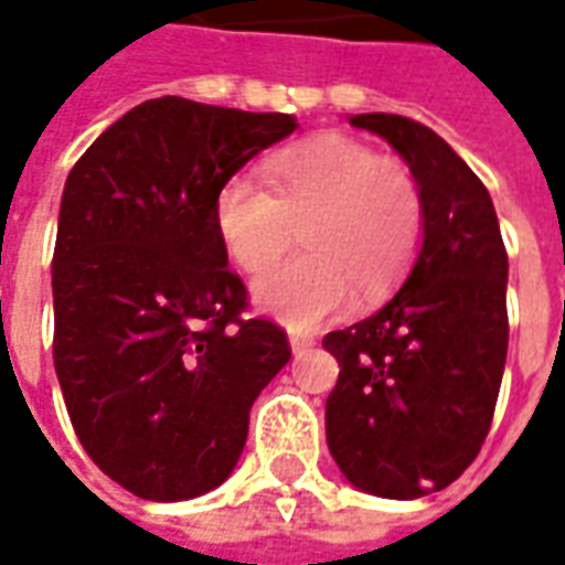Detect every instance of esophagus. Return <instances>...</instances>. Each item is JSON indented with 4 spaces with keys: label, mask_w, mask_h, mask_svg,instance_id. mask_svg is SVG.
Listing matches in <instances>:
<instances>
[{
    "label": "esophagus",
    "mask_w": 565,
    "mask_h": 565,
    "mask_svg": "<svg viewBox=\"0 0 565 565\" xmlns=\"http://www.w3.org/2000/svg\"><path fill=\"white\" fill-rule=\"evenodd\" d=\"M311 344H315V339H308V335H290V351H294L296 356H302L306 351H311Z\"/></svg>",
    "instance_id": "1"
}]
</instances>
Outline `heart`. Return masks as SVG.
Here are the masks:
<instances>
[{"label": "heart", "instance_id": "obj_1", "mask_svg": "<svg viewBox=\"0 0 565 565\" xmlns=\"http://www.w3.org/2000/svg\"><path fill=\"white\" fill-rule=\"evenodd\" d=\"M269 190L245 174L223 181L214 226L235 266H269L294 238L306 254L250 284V299L290 330L342 315L354 290L387 294L424 242V196L408 166L344 136H320L263 162Z\"/></svg>", "mask_w": 565, "mask_h": 565}]
</instances>
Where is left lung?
<instances>
[{
    "mask_svg": "<svg viewBox=\"0 0 565 565\" xmlns=\"http://www.w3.org/2000/svg\"><path fill=\"white\" fill-rule=\"evenodd\" d=\"M387 141L424 196V242L387 306L323 339L339 360L327 445L363 493L417 499L478 457L509 351V257L478 174L429 127L351 115Z\"/></svg>",
    "mask_w": 565,
    "mask_h": 565,
    "instance_id": "obj_1",
    "label": "left lung"
}]
</instances>
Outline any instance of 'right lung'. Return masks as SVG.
<instances>
[{
	"label": "right lung",
	"mask_w": 565,
	"mask_h": 565,
	"mask_svg": "<svg viewBox=\"0 0 565 565\" xmlns=\"http://www.w3.org/2000/svg\"><path fill=\"white\" fill-rule=\"evenodd\" d=\"M290 115L162 96L75 162L54 247V369L90 460L150 502L233 475L259 391L290 360L271 320H242L214 199Z\"/></svg>",
	"instance_id": "1"
}]
</instances>
